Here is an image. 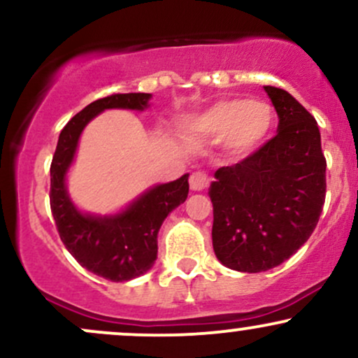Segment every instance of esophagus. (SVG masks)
I'll use <instances>...</instances> for the list:
<instances>
[{
    "instance_id": "34e87169",
    "label": "esophagus",
    "mask_w": 358,
    "mask_h": 358,
    "mask_svg": "<svg viewBox=\"0 0 358 358\" xmlns=\"http://www.w3.org/2000/svg\"><path fill=\"white\" fill-rule=\"evenodd\" d=\"M208 185H210V178L205 171H193L190 175V188L193 192H202L208 188Z\"/></svg>"
}]
</instances>
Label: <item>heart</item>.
I'll return each instance as SVG.
<instances>
[{
    "label": "heart",
    "instance_id": "obj_1",
    "mask_svg": "<svg viewBox=\"0 0 358 358\" xmlns=\"http://www.w3.org/2000/svg\"><path fill=\"white\" fill-rule=\"evenodd\" d=\"M273 124L274 113L269 104L234 97L215 102L195 119L193 127L207 138L225 139L232 153L248 155L266 141Z\"/></svg>",
    "mask_w": 358,
    "mask_h": 358
}]
</instances>
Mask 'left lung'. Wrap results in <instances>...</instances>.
Instances as JSON below:
<instances>
[{"label": "left lung", "instance_id": "1", "mask_svg": "<svg viewBox=\"0 0 358 358\" xmlns=\"http://www.w3.org/2000/svg\"><path fill=\"white\" fill-rule=\"evenodd\" d=\"M278 134L215 171L212 244L227 268L261 273L293 256L313 234L327 195V159L315 117L285 89L264 85Z\"/></svg>", "mask_w": 358, "mask_h": 358}]
</instances>
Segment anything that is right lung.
<instances>
[{
	"instance_id": "add662e5",
	"label": "right lung",
	"mask_w": 358,
	"mask_h": 358,
	"mask_svg": "<svg viewBox=\"0 0 358 358\" xmlns=\"http://www.w3.org/2000/svg\"><path fill=\"white\" fill-rule=\"evenodd\" d=\"M150 97L145 92L113 94L90 102L62 129L50 165V208L62 242L82 268L114 282L129 281L153 268L158 231L168 213L187 200L188 175L153 187L117 215L96 217L73 207L65 188V173L90 119L104 109L143 110Z\"/></svg>"
}]
</instances>
